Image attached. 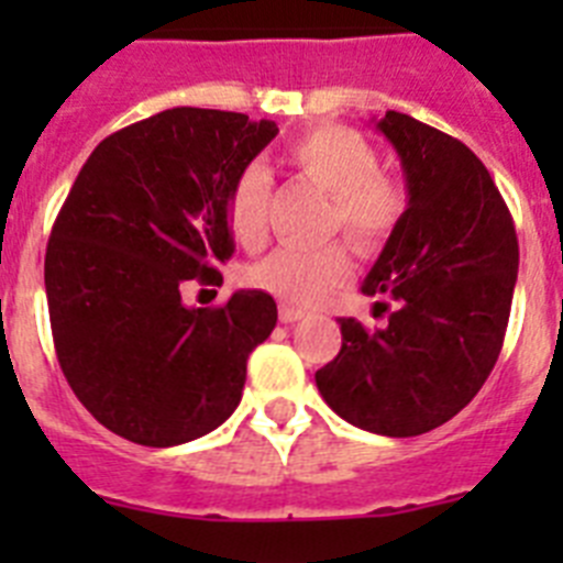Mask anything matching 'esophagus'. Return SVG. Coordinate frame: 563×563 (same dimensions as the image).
<instances>
[{
    "label": "esophagus",
    "instance_id": "esophagus-1",
    "mask_svg": "<svg viewBox=\"0 0 563 563\" xmlns=\"http://www.w3.org/2000/svg\"><path fill=\"white\" fill-rule=\"evenodd\" d=\"M278 318H282V324H296L305 318V310H298L292 305H278Z\"/></svg>",
    "mask_w": 563,
    "mask_h": 563
}]
</instances>
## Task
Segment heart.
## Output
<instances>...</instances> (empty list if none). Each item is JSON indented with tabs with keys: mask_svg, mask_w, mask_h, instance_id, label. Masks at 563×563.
<instances>
[{
	"mask_svg": "<svg viewBox=\"0 0 563 563\" xmlns=\"http://www.w3.org/2000/svg\"><path fill=\"white\" fill-rule=\"evenodd\" d=\"M285 163L298 180L330 194L327 231H343L361 253L380 251L397 233L409 211V191L395 174L380 168V152L363 132L338 123L312 126L285 146ZM271 177L258 166H247L233 177L225 197L228 225L245 251L267 242ZM352 276L346 245L298 251L282 247L258 262L247 282L287 305H316Z\"/></svg>",
	"mask_w": 563,
	"mask_h": 563,
	"instance_id": "b5f03b06",
	"label": "heart"
}]
</instances>
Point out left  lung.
<instances>
[{
	"mask_svg": "<svg viewBox=\"0 0 563 563\" xmlns=\"http://www.w3.org/2000/svg\"><path fill=\"white\" fill-rule=\"evenodd\" d=\"M377 129L400 154L409 211L361 290L395 312L383 330L341 318V352L316 383L357 429L417 437L460 415L494 369L519 239L494 177L465 143L395 109Z\"/></svg>",
	"mask_w": 563,
	"mask_h": 563,
	"instance_id": "left-lung-1",
	"label": "left lung"
}]
</instances>
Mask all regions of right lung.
<instances>
[{"instance_id":"obj_1","label":"right lung","mask_w":563,"mask_h":563,"mask_svg":"<svg viewBox=\"0 0 563 563\" xmlns=\"http://www.w3.org/2000/svg\"><path fill=\"white\" fill-rule=\"evenodd\" d=\"M276 134L242 112L174 107L103 137L69 188L44 256L49 330L69 389L123 440L191 442L242 400L276 301L236 290L186 307L183 290L222 285L228 188Z\"/></svg>"}]
</instances>
